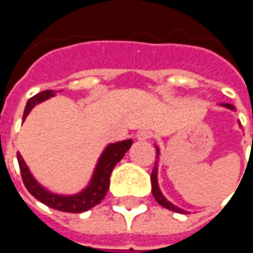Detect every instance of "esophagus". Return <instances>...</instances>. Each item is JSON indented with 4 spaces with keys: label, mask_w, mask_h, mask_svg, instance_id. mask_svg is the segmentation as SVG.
Returning a JSON list of instances; mask_svg holds the SVG:
<instances>
[{
    "label": "esophagus",
    "mask_w": 253,
    "mask_h": 253,
    "mask_svg": "<svg viewBox=\"0 0 253 253\" xmlns=\"http://www.w3.org/2000/svg\"><path fill=\"white\" fill-rule=\"evenodd\" d=\"M152 131H149V130H141V131L137 132V139L138 141H148L152 138Z\"/></svg>",
    "instance_id": "esophagus-1"
}]
</instances>
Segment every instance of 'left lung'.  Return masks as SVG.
<instances>
[{
    "instance_id": "1",
    "label": "left lung",
    "mask_w": 253,
    "mask_h": 253,
    "mask_svg": "<svg viewBox=\"0 0 253 253\" xmlns=\"http://www.w3.org/2000/svg\"><path fill=\"white\" fill-rule=\"evenodd\" d=\"M221 105H222V107H225V108H228V110L234 111V107L232 104L223 103V104H221ZM239 126L241 127V123H240V122H239ZM156 150H157V157H156V159H159L160 149L157 145H156ZM157 165H159V161H156V163H154L153 170H152V176H150V180H152V194H153L154 199L157 201V203H159V205H161V206L165 207V209H168V210H170V211L180 212V214H187L188 211L183 210V209H180V207L175 206L173 203H170V202L168 201V199H167L164 195H163V192H161V190H160V187H159V179H157V172H159Z\"/></svg>"
}]
</instances>
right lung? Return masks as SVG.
Segmentation results:
<instances>
[{
    "instance_id": "right-lung-1",
    "label": "right lung",
    "mask_w": 253,
    "mask_h": 253,
    "mask_svg": "<svg viewBox=\"0 0 253 253\" xmlns=\"http://www.w3.org/2000/svg\"><path fill=\"white\" fill-rule=\"evenodd\" d=\"M54 90H43L41 93L35 94L27 101L25 105L24 115H23V122L28 116L31 110L44 100L50 99L54 96ZM132 139H126L121 142L108 143L103 153L100 154L97 164L94 167L93 175L89 180V184L83 191L73 195H61L48 191L46 187L39 184L36 179L31 173L30 168L27 167L25 161L21 157V154L17 153V161H19L20 172L21 177L24 181V186L30 191L31 195L35 196L38 201L44 203L46 206L59 210L65 212H84L86 210H90L92 207L99 205L100 202L104 199L107 195V191L110 188V176L115 165L123 159V156L128 149L131 148Z\"/></svg>"
}]
</instances>
